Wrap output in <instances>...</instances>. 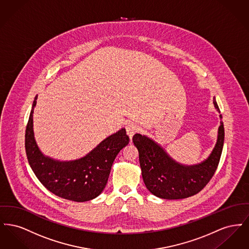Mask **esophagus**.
<instances>
[{"label":"esophagus","mask_w":249,"mask_h":249,"mask_svg":"<svg viewBox=\"0 0 249 249\" xmlns=\"http://www.w3.org/2000/svg\"><path fill=\"white\" fill-rule=\"evenodd\" d=\"M126 131H127V134L129 135V137L131 139L132 136L138 131V126L133 122H130L126 126Z\"/></svg>","instance_id":"1"}]
</instances>
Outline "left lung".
Returning <instances> with one entry per match:
<instances>
[{
	"instance_id": "obj_1",
	"label": "left lung",
	"mask_w": 249,
	"mask_h": 249,
	"mask_svg": "<svg viewBox=\"0 0 249 249\" xmlns=\"http://www.w3.org/2000/svg\"><path fill=\"white\" fill-rule=\"evenodd\" d=\"M213 103L219 112L214 99ZM219 117L222 119L221 115ZM224 134V125L220 121L217 142L212 153L206 160L193 166L179 164L154 141L141 134H134L132 142L139 151L142 180L146 189L155 196L167 200L185 199L200 192L217 169Z\"/></svg>"
}]
</instances>
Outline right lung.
Instances as JSON below:
<instances>
[{
  "mask_svg": "<svg viewBox=\"0 0 249 249\" xmlns=\"http://www.w3.org/2000/svg\"><path fill=\"white\" fill-rule=\"evenodd\" d=\"M37 96L25 131V149L29 164L47 190L62 199L87 201L99 196L107 186L112 164L119 151L130 142L125 129L107 137L92 151L76 160L59 161L45 157L34 135L33 114Z\"/></svg>",
  "mask_w": 249,
  "mask_h": 249,
  "instance_id": "right-lung-1",
  "label": "right lung"
}]
</instances>
